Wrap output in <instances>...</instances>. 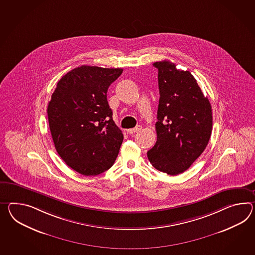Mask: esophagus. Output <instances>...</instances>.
<instances>
[{"label": "esophagus", "instance_id": "esophagus-1", "mask_svg": "<svg viewBox=\"0 0 255 255\" xmlns=\"http://www.w3.org/2000/svg\"><path fill=\"white\" fill-rule=\"evenodd\" d=\"M141 130V126H136V127H134V128H131V129H128L127 130V132L128 133H134V132H137V131H139V130Z\"/></svg>", "mask_w": 255, "mask_h": 255}]
</instances>
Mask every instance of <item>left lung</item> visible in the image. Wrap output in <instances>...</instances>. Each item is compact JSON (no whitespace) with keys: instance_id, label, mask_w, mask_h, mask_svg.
I'll return each instance as SVG.
<instances>
[{"instance_id":"8db88e82","label":"left lung","mask_w":255,"mask_h":255,"mask_svg":"<svg viewBox=\"0 0 255 255\" xmlns=\"http://www.w3.org/2000/svg\"><path fill=\"white\" fill-rule=\"evenodd\" d=\"M158 70L159 103L156 142L147 152L150 163L168 175L184 172L204 152L211 136V104L189 71L169 61L154 62Z\"/></svg>"}]
</instances>
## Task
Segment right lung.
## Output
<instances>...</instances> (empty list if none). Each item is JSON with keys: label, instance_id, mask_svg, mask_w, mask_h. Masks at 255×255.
Here are the masks:
<instances>
[{"label": "right lung", "instance_id": "obj_1", "mask_svg": "<svg viewBox=\"0 0 255 255\" xmlns=\"http://www.w3.org/2000/svg\"><path fill=\"white\" fill-rule=\"evenodd\" d=\"M122 68L82 65L61 80L48 105L50 133L62 160L78 173H103L117 158L124 134L112 119L108 88Z\"/></svg>", "mask_w": 255, "mask_h": 255}]
</instances>
